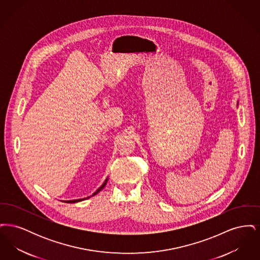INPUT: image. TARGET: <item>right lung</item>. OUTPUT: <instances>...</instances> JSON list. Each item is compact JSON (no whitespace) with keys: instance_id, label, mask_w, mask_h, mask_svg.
<instances>
[{"instance_id":"add662e5","label":"right lung","mask_w":260,"mask_h":260,"mask_svg":"<svg viewBox=\"0 0 260 260\" xmlns=\"http://www.w3.org/2000/svg\"><path fill=\"white\" fill-rule=\"evenodd\" d=\"M107 181H108V177H107V178H106V179H105V181H104V182H103V184H102V185L100 186V187H99V189H98V190H96V191H95V192H94V193H93V194H92V195H91V196H94V195H96V194H98V193H99V191H100V190H102V189H103V188H104V186L106 185V183H107ZM91 196H90V197H91ZM89 198V197H87V198H84V199H78V200H72V201H65V203H70V204H72V203H78V202H81V201H83V200H86V199H88Z\"/></svg>"}]
</instances>
